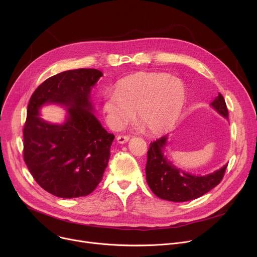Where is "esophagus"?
I'll use <instances>...</instances> for the list:
<instances>
[{
  "label": "esophagus",
  "mask_w": 257,
  "mask_h": 257,
  "mask_svg": "<svg viewBox=\"0 0 257 257\" xmlns=\"http://www.w3.org/2000/svg\"><path fill=\"white\" fill-rule=\"evenodd\" d=\"M129 139H130V136H117V137H116V141H117V143H119V144H125V143H127V142L129 141Z\"/></svg>",
  "instance_id": "1"
}]
</instances>
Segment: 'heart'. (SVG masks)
Segmentation results:
<instances>
[{"mask_svg":"<svg viewBox=\"0 0 257 257\" xmlns=\"http://www.w3.org/2000/svg\"><path fill=\"white\" fill-rule=\"evenodd\" d=\"M186 98L182 81L164 73H139L108 91L103 111L110 127L118 129L134 117L151 133L169 130L178 118Z\"/></svg>","mask_w":257,"mask_h":257,"instance_id":"obj_1","label":"heart"}]
</instances>
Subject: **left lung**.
<instances>
[{
	"label": "left lung",
	"mask_w": 257,
	"mask_h": 257,
	"mask_svg": "<svg viewBox=\"0 0 257 257\" xmlns=\"http://www.w3.org/2000/svg\"><path fill=\"white\" fill-rule=\"evenodd\" d=\"M211 107L228 119L226 102L221 93L211 103ZM168 137H163L150 144L148 150L146 178L151 191L164 200L185 202L208 193L223 179L227 165L206 176H195L174 167L164 156L163 150Z\"/></svg>",
	"instance_id": "8db88e82"
}]
</instances>
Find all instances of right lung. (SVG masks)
<instances>
[{
  "instance_id": "right-lung-1",
  "label": "right lung",
  "mask_w": 257,
  "mask_h": 257,
  "mask_svg": "<svg viewBox=\"0 0 257 257\" xmlns=\"http://www.w3.org/2000/svg\"><path fill=\"white\" fill-rule=\"evenodd\" d=\"M102 76L96 69L65 71L44 81L30 98L24 160L38 185L56 197H85L103 178L114 136L102 127L89 101L91 87ZM49 102L69 107L63 124H50L39 116V108Z\"/></svg>"
}]
</instances>
